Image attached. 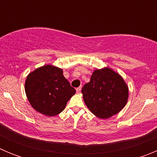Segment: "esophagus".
Listing matches in <instances>:
<instances>
[{"instance_id": "1", "label": "esophagus", "mask_w": 157, "mask_h": 157, "mask_svg": "<svg viewBox=\"0 0 157 157\" xmlns=\"http://www.w3.org/2000/svg\"><path fill=\"white\" fill-rule=\"evenodd\" d=\"M81 89H82L81 86L76 88V92H77V93H80V91H81Z\"/></svg>"}]
</instances>
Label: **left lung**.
<instances>
[{
	"instance_id": "obj_1",
	"label": "left lung",
	"mask_w": 157,
	"mask_h": 157,
	"mask_svg": "<svg viewBox=\"0 0 157 157\" xmlns=\"http://www.w3.org/2000/svg\"><path fill=\"white\" fill-rule=\"evenodd\" d=\"M82 93L88 109L101 119L117 114L128 99V86L123 78L108 67L94 71Z\"/></svg>"
}]
</instances>
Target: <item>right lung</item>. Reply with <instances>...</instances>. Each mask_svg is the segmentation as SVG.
Listing matches in <instances>:
<instances>
[{
    "instance_id": "add662e5",
    "label": "right lung",
    "mask_w": 157,
    "mask_h": 157,
    "mask_svg": "<svg viewBox=\"0 0 157 157\" xmlns=\"http://www.w3.org/2000/svg\"><path fill=\"white\" fill-rule=\"evenodd\" d=\"M25 92L31 106L48 116L59 114L75 90L64 78L63 70L52 65L38 67L28 75Z\"/></svg>"
}]
</instances>
